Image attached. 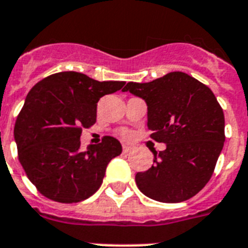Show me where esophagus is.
I'll use <instances>...</instances> for the list:
<instances>
[{"mask_svg": "<svg viewBox=\"0 0 248 248\" xmlns=\"http://www.w3.org/2000/svg\"><path fill=\"white\" fill-rule=\"evenodd\" d=\"M122 150H124V154H128L131 150H132V147H131L130 145H124V146H122Z\"/></svg>", "mask_w": 248, "mask_h": 248, "instance_id": "esophagus-1", "label": "esophagus"}]
</instances>
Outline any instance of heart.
I'll list each match as a JSON object with an SVG mask.
<instances>
[{
  "instance_id": "b5f03b06",
  "label": "heart",
  "mask_w": 248,
  "mask_h": 248,
  "mask_svg": "<svg viewBox=\"0 0 248 248\" xmlns=\"http://www.w3.org/2000/svg\"><path fill=\"white\" fill-rule=\"evenodd\" d=\"M121 136L124 137V139H127V137L131 136V132L128 130H122L121 131Z\"/></svg>"
}]
</instances>
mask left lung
Wrapping results in <instances>:
<instances>
[{"mask_svg": "<svg viewBox=\"0 0 248 248\" xmlns=\"http://www.w3.org/2000/svg\"><path fill=\"white\" fill-rule=\"evenodd\" d=\"M124 92L145 99L150 137L166 143L154 165L135 176L143 194L163 203L190 199L204 188L226 140L224 114L207 85L183 72L149 83L130 82Z\"/></svg>", "mask_w": 248, "mask_h": 248, "instance_id": "obj_1", "label": "left lung"}]
</instances>
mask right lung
I'll use <instances>...</instances> for the list:
<instances>
[{
	"instance_id": "add662e5",
	"label": "right lung",
	"mask_w": 248,
	"mask_h": 248,
	"mask_svg": "<svg viewBox=\"0 0 248 248\" xmlns=\"http://www.w3.org/2000/svg\"><path fill=\"white\" fill-rule=\"evenodd\" d=\"M124 82H98L77 72H60L31 88L15 124L20 164L41 194L59 203H78L101 186L106 168L122 153L120 141L105 136L80 150L82 128L97 120V103Z\"/></svg>"
}]
</instances>
